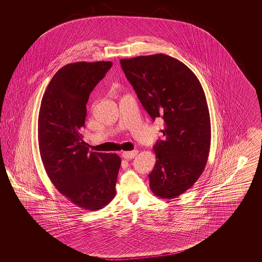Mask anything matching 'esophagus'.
<instances>
[{"mask_svg":"<svg viewBox=\"0 0 262 262\" xmlns=\"http://www.w3.org/2000/svg\"><path fill=\"white\" fill-rule=\"evenodd\" d=\"M137 154H138V151H136V150L132 151H123L122 157L125 159H135Z\"/></svg>","mask_w":262,"mask_h":262,"instance_id":"esophagus-1","label":"esophagus"}]
</instances>
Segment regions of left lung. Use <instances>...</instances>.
I'll return each instance as SVG.
<instances>
[{"instance_id":"left-lung-1","label":"left lung","mask_w":262,"mask_h":262,"mask_svg":"<svg viewBox=\"0 0 262 262\" xmlns=\"http://www.w3.org/2000/svg\"><path fill=\"white\" fill-rule=\"evenodd\" d=\"M120 63L151 119L164 121L163 139L154 146L151 190L159 198H177L198 181L209 155L211 127L204 89L196 75L172 56H136Z\"/></svg>"}]
</instances>
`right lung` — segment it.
Here are the masks:
<instances>
[{"mask_svg":"<svg viewBox=\"0 0 262 262\" xmlns=\"http://www.w3.org/2000/svg\"><path fill=\"white\" fill-rule=\"evenodd\" d=\"M111 61L69 63L51 79L38 115L40 157L49 179L64 197L95 211L115 197L121 166L116 154L89 151L81 130L91 91Z\"/></svg>","mask_w":262,"mask_h":262,"instance_id":"right-lung-1","label":"right lung"}]
</instances>
